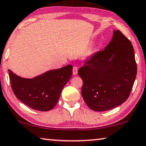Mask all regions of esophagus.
Instances as JSON below:
<instances>
[{
  "mask_svg": "<svg viewBox=\"0 0 146 146\" xmlns=\"http://www.w3.org/2000/svg\"><path fill=\"white\" fill-rule=\"evenodd\" d=\"M78 68L77 66H74L73 67V74L74 75H76L78 74Z\"/></svg>",
  "mask_w": 146,
  "mask_h": 146,
  "instance_id": "34e87169",
  "label": "esophagus"
}]
</instances>
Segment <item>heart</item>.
<instances>
[{
    "label": "heart",
    "instance_id": "heart-1",
    "mask_svg": "<svg viewBox=\"0 0 146 146\" xmlns=\"http://www.w3.org/2000/svg\"><path fill=\"white\" fill-rule=\"evenodd\" d=\"M92 53H93V50H92V49H89V50L87 51V56H90Z\"/></svg>",
    "mask_w": 146,
    "mask_h": 146
}]
</instances>
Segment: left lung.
I'll list each match as a JSON object with an SVG mask.
<instances>
[{"instance_id":"8db88e82","label":"left lung","mask_w":146,"mask_h":146,"mask_svg":"<svg viewBox=\"0 0 146 146\" xmlns=\"http://www.w3.org/2000/svg\"><path fill=\"white\" fill-rule=\"evenodd\" d=\"M136 73L133 45L121 31H113L104 50L92 55L78 70L85 102L96 111L119 106L129 98Z\"/></svg>"}]
</instances>
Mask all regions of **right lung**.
I'll list each match as a JSON object with an SVG mask.
<instances>
[{
  "label": "right lung",
  "mask_w": 146,
  "mask_h": 146,
  "mask_svg": "<svg viewBox=\"0 0 146 146\" xmlns=\"http://www.w3.org/2000/svg\"><path fill=\"white\" fill-rule=\"evenodd\" d=\"M12 91L16 97L36 110H50L59 101L64 86L70 79L72 66L51 70L33 79L20 77L8 70Z\"/></svg>",
  "instance_id": "obj_1"
}]
</instances>
